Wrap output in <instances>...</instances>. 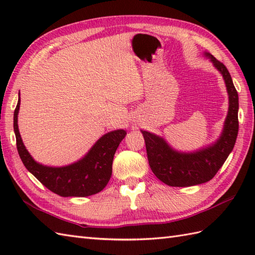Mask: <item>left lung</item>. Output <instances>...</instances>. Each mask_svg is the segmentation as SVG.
<instances>
[{
	"label": "left lung",
	"instance_id": "obj_1",
	"mask_svg": "<svg viewBox=\"0 0 255 255\" xmlns=\"http://www.w3.org/2000/svg\"><path fill=\"white\" fill-rule=\"evenodd\" d=\"M204 56L223 75L228 93L229 108L220 137L207 147L193 152H183L173 149L158 134L141 130L151 170L161 182L169 186L187 187L210 181L225 163L237 140L239 130L238 92L225 64L209 52L205 51Z\"/></svg>",
	"mask_w": 255,
	"mask_h": 255
}]
</instances>
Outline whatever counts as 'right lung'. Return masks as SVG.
I'll return each instance as SVG.
<instances>
[{
  "mask_svg": "<svg viewBox=\"0 0 255 255\" xmlns=\"http://www.w3.org/2000/svg\"><path fill=\"white\" fill-rule=\"evenodd\" d=\"M19 105L20 96L14 112V132L18 154L26 169L59 196L86 197L103 191L112 176L114 155L127 132L117 129L105 133L74 163L64 166L44 165L34 160L21 140L17 124Z\"/></svg>",
  "mask_w": 255,
  "mask_h": 255,
  "instance_id": "obj_1",
  "label": "right lung"
}]
</instances>
